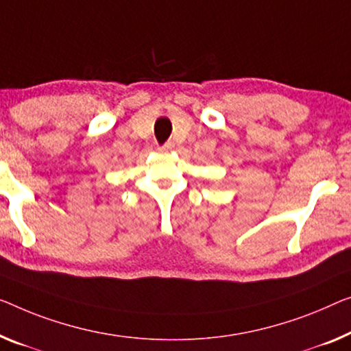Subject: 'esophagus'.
<instances>
[{
  "label": "esophagus",
  "mask_w": 351,
  "mask_h": 351,
  "mask_svg": "<svg viewBox=\"0 0 351 351\" xmlns=\"http://www.w3.org/2000/svg\"><path fill=\"white\" fill-rule=\"evenodd\" d=\"M171 148H173V143H171V142H167V143H164V145H160L158 149H159V151H162V153H169V151H170Z\"/></svg>",
  "instance_id": "obj_1"
}]
</instances>
